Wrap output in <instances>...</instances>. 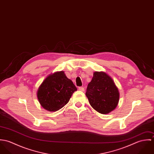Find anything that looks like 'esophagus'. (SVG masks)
Instances as JSON below:
<instances>
[{"label": "esophagus", "mask_w": 154, "mask_h": 154, "mask_svg": "<svg viewBox=\"0 0 154 154\" xmlns=\"http://www.w3.org/2000/svg\"><path fill=\"white\" fill-rule=\"evenodd\" d=\"M78 89L79 90V91H82V92H84V91H85V89L84 87H79L78 88Z\"/></svg>", "instance_id": "34e87169"}]
</instances>
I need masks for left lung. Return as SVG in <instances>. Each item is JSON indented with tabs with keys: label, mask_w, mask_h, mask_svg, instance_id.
Segmentation results:
<instances>
[{
	"label": "left lung",
	"mask_w": 154,
	"mask_h": 154,
	"mask_svg": "<svg viewBox=\"0 0 154 154\" xmlns=\"http://www.w3.org/2000/svg\"><path fill=\"white\" fill-rule=\"evenodd\" d=\"M86 96L91 107L103 114L110 113L119 103V89L110 76L104 72H95L88 84Z\"/></svg>",
	"instance_id": "8db88e82"
}]
</instances>
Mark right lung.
<instances>
[{"label":"right lung","mask_w":154,"mask_h":154,"mask_svg":"<svg viewBox=\"0 0 154 154\" xmlns=\"http://www.w3.org/2000/svg\"><path fill=\"white\" fill-rule=\"evenodd\" d=\"M77 88L63 71L48 75L38 88V101L45 110L51 112L61 109L69 102Z\"/></svg>","instance_id":"right-lung-1"}]
</instances>
